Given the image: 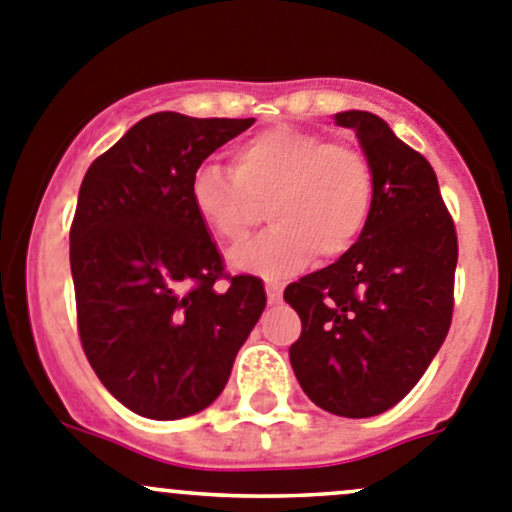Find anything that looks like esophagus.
Wrapping results in <instances>:
<instances>
[{
    "label": "esophagus",
    "instance_id": "esophagus-1",
    "mask_svg": "<svg viewBox=\"0 0 512 512\" xmlns=\"http://www.w3.org/2000/svg\"><path fill=\"white\" fill-rule=\"evenodd\" d=\"M265 289H267V302L277 304L282 299V289H285V285H282V282H267Z\"/></svg>",
    "mask_w": 512,
    "mask_h": 512
}]
</instances>
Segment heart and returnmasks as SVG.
<instances>
[{"mask_svg": "<svg viewBox=\"0 0 512 512\" xmlns=\"http://www.w3.org/2000/svg\"><path fill=\"white\" fill-rule=\"evenodd\" d=\"M235 173L200 163L190 203L218 240H245L267 205L272 227L230 252L235 270L270 280L297 275L314 255L339 257L359 240L374 205V170L364 151L299 126L255 133L232 151Z\"/></svg>", "mask_w": 512, "mask_h": 512, "instance_id": "heart-1", "label": "heart"}]
</instances>
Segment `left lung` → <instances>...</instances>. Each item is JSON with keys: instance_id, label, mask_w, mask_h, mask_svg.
Segmentation results:
<instances>
[{"instance_id": "left-lung-1", "label": "left lung", "mask_w": 512, "mask_h": 512, "mask_svg": "<svg viewBox=\"0 0 512 512\" xmlns=\"http://www.w3.org/2000/svg\"><path fill=\"white\" fill-rule=\"evenodd\" d=\"M374 170V205L352 250L285 289L302 334L289 347L304 394L344 418L399 404L433 361L453 314L458 240L431 163L384 118L342 111Z\"/></svg>"}]
</instances>
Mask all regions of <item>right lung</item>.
<instances>
[{
    "mask_svg": "<svg viewBox=\"0 0 512 512\" xmlns=\"http://www.w3.org/2000/svg\"><path fill=\"white\" fill-rule=\"evenodd\" d=\"M252 123L153 113L84 175L69 232L81 347L138 416L208 409L267 304L257 277L218 287L223 257L190 203L193 170Z\"/></svg>",
    "mask_w": 512,
    "mask_h": 512,
    "instance_id": "1",
    "label": "right lung"
}]
</instances>
